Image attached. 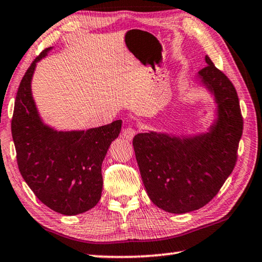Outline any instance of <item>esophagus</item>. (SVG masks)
Returning a JSON list of instances; mask_svg holds the SVG:
<instances>
[{
  "mask_svg": "<svg viewBox=\"0 0 262 262\" xmlns=\"http://www.w3.org/2000/svg\"><path fill=\"white\" fill-rule=\"evenodd\" d=\"M136 133H137V130L135 129V128L129 126V127H126L125 129H123L122 135H123V137H125L126 140L130 141V140L133 139V137H134V136L136 135Z\"/></svg>",
  "mask_w": 262,
  "mask_h": 262,
  "instance_id": "34e87169",
  "label": "esophagus"
}]
</instances>
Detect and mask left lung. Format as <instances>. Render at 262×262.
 Segmentation results:
<instances>
[{"label":"left lung","mask_w":262,"mask_h":262,"mask_svg":"<svg viewBox=\"0 0 262 262\" xmlns=\"http://www.w3.org/2000/svg\"><path fill=\"white\" fill-rule=\"evenodd\" d=\"M199 76L219 105V118L210 132L188 139L151 132L133 139L150 200L173 214L200 209L210 202L231 174L238 158L244 122L237 91L209 56Z\"/></svg>","instance_id":"left-lung-1"}]
</instances>
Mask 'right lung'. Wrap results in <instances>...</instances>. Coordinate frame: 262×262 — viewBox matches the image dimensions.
I'll list each match as a JSON object with an SVG mask.
<instances>
[{
    "label": "right lung",
    "instance_id": "right-lung-1",
    "mask_svg": "<svg viewBox=\"0 0 262 262\" xmlns=\"http://www.w3.org/2000/svg\"><path fill=\"white\" fill-rule=\"evenodd\" d=\"M35 57L16 95L11 133L17 164L25 183L43 205L62 215H77L94 208L101 196V164L121 120L81 132H56L43 125L31 92Z\"/></svg>",
    "mask_w": 262,
    "mask_h": 262
}]
</instances>
